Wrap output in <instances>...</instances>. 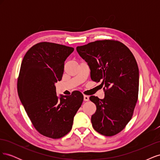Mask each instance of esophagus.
I'll list each match as a JSON object with an SVG mask.
<instances>
[{
	"label": "esophagus",
	"instance_id": "obj_1",
	"mask_svg": "<svg viewBox=\"0 0 160 160\" xmlns=\"http://www.w3.org/2000/svg\"><path fill=\"white\" fill-rule=\"evenodd\" d=\"M89 97L88 95H84V101H89Z\"/></svg>",
	"mask_w": 160,
	"mask_h": 160
}]
</instances>
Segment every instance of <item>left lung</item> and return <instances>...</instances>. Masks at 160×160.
Returning a JSON list of instances; mask_svg holds the SVG:
<instances>
[{
    "label": "left lung",
    "mask_w": 160,
    "mask_h": 160,
    "mask_svg": "<svg viewBox=\"0 0 160 160\" xmlns=\"http://www.w3.org/2000/svg\"><path fill=\"white\" fill-rule=\"evenodd\" d=\"M77 51L88 62L91 79L104 86L103 99L89 98L97 108L92 125L100 134L113 136L122 132L133 114L139 91L136 60L127 46L113 39L77 47Z\"/></svg>",
    "instance_id": "left-lung-1"
}]
</instances>
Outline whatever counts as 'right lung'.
Instances as JSON below:
<instances>
[{"label": "right lung", "mask_w": 160, "mask_h": 160, "mask_svg": "<svg viewBox=\"0 0 160 160\" xmlns=\"http://www.w3.org/2000/svg\"><path fill=\"white\" fill-rule=\"evenodd\" d=\"M72 47L41 42L24 57L17 81L18 97L38 133L59 139L68 133L73 118L83 101L80 91L58 98L55 83L61 81L65 61Z\"/></svg>", "instance_id": "1"}]
</instances>
